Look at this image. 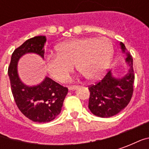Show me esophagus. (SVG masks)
I'll return each mask as SVG.
<instances>
[{
	"label": "esophagus",
	"instance_id": "esophagus-1",
	"mask_svg": "<svg viewBox=\"0 0 149 149\" xmlns=\"http://www.w3.org/2000/svg\"><path fill=\"white\" fill-rule=\"evenodd\" d=\"M77 88H78L77 86H69V87H68V90L74 91V90H76Z\"/></svg>",
	"mask_w": 149,
	"mask_h": 149
}]
</instances>
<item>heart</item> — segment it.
Here are the masks:
<instances>
[{"instance_id": "b5f03b06", "label": "heart", "mask_w": 149, "mask_h": 149, "mask_svg": "<svg viewBox=\"0 0 149 149\" xmlns=\"http://www.w3.org/2000/svg\"><path fill=\"white\" fill-rule=\"evenodd\" d=\"M57 54L46 57V68L59 82H65L74 65L88 81L100 80L106 73L113 56V45L107 37H83L59 44Z\"/></svg>"}]
</instances>
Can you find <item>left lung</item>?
I'll return each mask as SVG.
<instances>
[{"label": "left lung", "mask_w": 149, "mask_h": 149, "mask_svg": "<svg viewBox=\"0 0 149 149\" xmlns=\"http://www.w3.org/2000/svg\"><path fill=\"white\" fill-rule=\"evenodd\" d=\"M120 46L122 53L126 56L125 62L128 65L126 74L117 77L110 70L101 81L88 88L90 92L88 109L97 116L105 118L116 115L131 100L135 79L132 57L123 43L120 42Z\"/></svg>", "instance_id": "1"}]
</instances>
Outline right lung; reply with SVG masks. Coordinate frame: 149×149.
I'll use <instances>...</instances> for the list:
<instances>
[{
  "mask_svg": "<svg viewBox=\"0 0 149 149\" xmlns=\"http://www.w3.org/2000/svg\"><path fill=\"white\" fill-rule=\"evenodd\" d=\"M45 36H37L24 41L15 49L11 56L8 74L15 102L23 114L34 122L46 123L60 114L68 88L45 77L36 85H28L18 73V61L28 53L45 56Z\"/></svg>",
  "mask_w": 149,
  "mask_h": 149,
  "instance_id": "add662e5",
  "label": "right lung"
}]
</instances>
